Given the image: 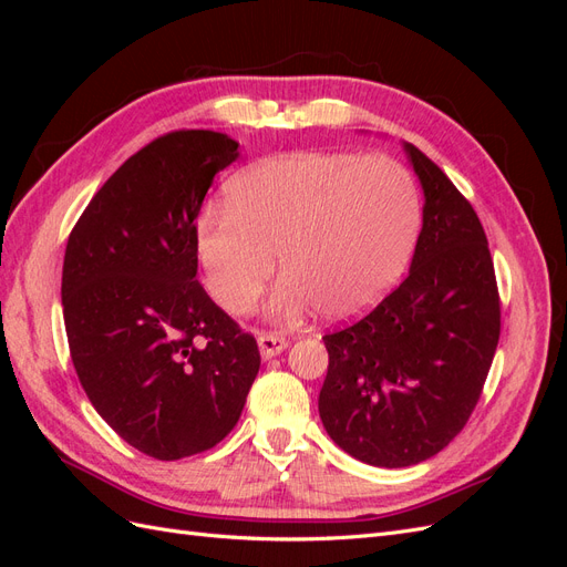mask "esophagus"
Wrapping results in <instances>:
<instances>
[{"label":"esophagus","mask_w":567,"mask_h":567,"mask_svg":"<svg viewBox=\"0 0 567 567\" xmlns=\"http://www.w3.org/2000/svg\"><path fill=\"white\" fill-rule=\"evenodd\" d=\"M257 346H260L262 359H271L288 348V340L279 333H257Z\"/></svg>","instance_id":"34e87169"}]
</instances>
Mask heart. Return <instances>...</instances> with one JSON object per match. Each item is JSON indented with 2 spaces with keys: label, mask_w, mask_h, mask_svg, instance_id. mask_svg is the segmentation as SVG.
I'll use <instances>...</instances> for the list:
<instances>
[{
  "label": "heart",
  "mask_w": 567,
  "mask_h": 567,
  "mask_svg": "<svg viewBox=\"0 0 567 567\" xmlns=\"http://www.w3.org/2000/svg\"><path fill=\"white\" fill-rule=\"evenodd\" d=\"M419 231L409 169L383 153L300 151L238 175L227 205L203 208L196 252L213 298L248 312L274 274L267 305L279 319L319 310L348 319L379 300L404 269Z\"/></svg>",
  "instance_id": "1"
}]
</instances>
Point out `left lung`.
I'll list each match as a JSON object with an SVG mask.
<instances>
[{"mask_svg": "<svg viewBox=\"0 0 567 567\" xmlns=\"http://www.w3.org/2000/svg\"><path fill=\"white\" fill-rule=\"evenodd\" d=\"M423 186V229L406 279L367 317L323 336L326 433L381 468L414 466L463 431L502 331L487 236L442 169L404 144Z\"/></svg>", "mask_w": 567, "mask_h": 567, "instance_id": "1", "label": "left lung"}]
</instances>
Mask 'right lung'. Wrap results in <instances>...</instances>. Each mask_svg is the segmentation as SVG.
<instances>
[{
    "label": "right lung",
    "mask_w": 567,
    "mask_h": 567,
    "mask_svg": "<svg viewBox=\"0 0 567 567\" xmlns=\"http://www.w3.org/2000/svg\"><path fill=\"white\" fill-rule=\"evenodd\" d=\"M238 144L167 132L99 188L68 236L61 305L90 402L134 450L177 461L241 416L260 350L196 281V217Z\"/></svg>",
    "instance_id": "1"
}]
</instances>
